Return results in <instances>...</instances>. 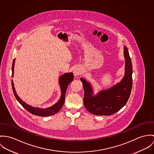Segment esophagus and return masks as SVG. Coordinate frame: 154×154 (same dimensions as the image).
<instances>
[{
	"instance_id": "esophagus-1",
	"label": "esophagus",
	"mask_w": 154,
	"mask_h": 154,
	"mask_svg": "<svg viewBox=\"0 0 154 154\" xmlns=\"http://www.w3.org/2000/svg\"><path fill=\"white\" fill-rule=\"evenodd\" d=\"M82 69H80V68H76V69H74V71H73V73H74V76L77 77V76H79V75H80L82 74Z\"/></svg>"
}]
</instances>
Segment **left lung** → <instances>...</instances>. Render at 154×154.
Instances as JSON below:
<instances>
[{
    "mask_svg": "<svg viewBox=\"0 0 154 154\" xmlns=\"http://www.w3.org/2000/svg\"><path fill=\"white\" fill-rule=\"evenodd\" d=\"M125 72L121 82L110 88L100 91L93 96L90 83L81 78L85 90L84 104L85 109L95 115L109 116L121 109L128 102L132 87V66L128 48L124 47Z\"/></svg>",
    "mask_w": 154,
    "mask_h": 154,
    "instance_id": "obj_1",
    "label": "left lung"
}]
</instances>
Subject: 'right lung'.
I'll use <instances>...</instances> for the list:
<instances>
[{
    "instance_id": "add662e5",
    "label": "right lung",
    "mask_w": 154,
    "mask_h": 154,
    "mask_svg": "<svg viewBox=\"0 0 154 154\" xmlns=\"http://www.w3.org/2000/svg\"><path fill=\"white\" fill-rule=\"evenodd\" d=\"M15 62V59L14 60L12 66V77L14 76V64ZM74 79V75L72 72H69L66 73L63 75H62L60 79H59V83L60 85L61 90V96L60 97V99L58 101V102L55 103L52 106H51L47 109H42L39 107H32L28 104H27L26 103L22 101L21 99L19 98V97L17 96L15 87L13 83V81L12 80V90L14 94L17 99V101L19 103L23 106V108H25L27 111L30 112L31 113L39 116H43L46 117L48 116H52L55 114H56L57 112H59V110L62 108L64 103L65 101V95L66 93V90L67 88V87L69 84Z\"/></svg>"
}]
</instances>
